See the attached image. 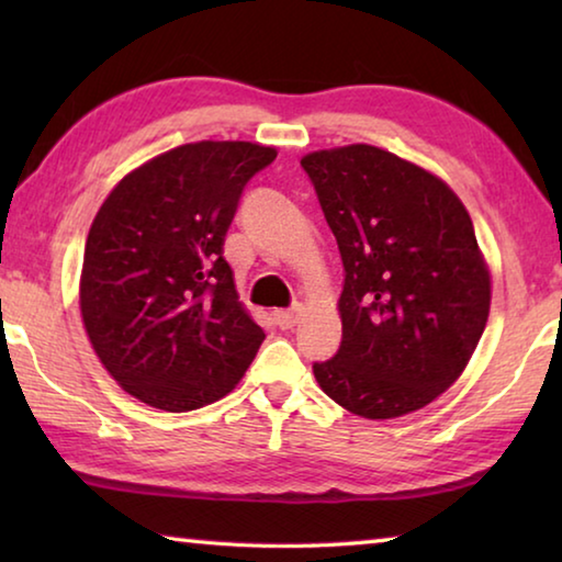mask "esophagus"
Here are the masks:
<instances>
[{"instance_id":"1","label":"esophagus","mask_w":562,"mask_h":562,"mask_svg":"<svg viewBox=\"0 0 562 562\" xmlns=\"http://www.w3.org/2000/svg\"><path fill=\"white\" fill-rule=\"evenodd\" d=\"M272 317H274V325H278L280 329H292V327L300 322L302 310H300V307H294V310H278Z\"/></svg>"}]
</instances>
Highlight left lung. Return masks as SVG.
Returning <instances> with one entry per match:
<instances>
[{
	"label": "left lung",
	"mask_w": 562,
	"mask_h": 562,
	"mask_svg": "<svg viewBox=\"0 0 562 562\" xmlns=\"http://www.w3.org/2000/svg\"><path fill=\"white\" fill-rule=\"evenodd\" d=\"M300 164L345 265L341 345L312 364L322 392L364 418L431 404L488 322L491 274L469 213L441 178L376 146L315 150Z\"/></svg>",
	"instance_id": "obj_1"
}]
</instances>
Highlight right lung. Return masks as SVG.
<instances>
[{
  "instance_id": "add662e5",
  "label": "right lung",
  "mask_w": 562,
  "mask_h": 562,
  "mask_svg": "<svg viewBox=\"0 0 562 562\" xmlns=\"http://www.w3.org/2000/svg\"><path fill=\"white\" fill-rule=\"evenodd\" d=\"M278 150L201 140L148 160L93 217L81 317L91 347L131 396L193 412L233 392L265 339L237 302L225 233L240 195Z\"/></svg>"
}]
</instances>
